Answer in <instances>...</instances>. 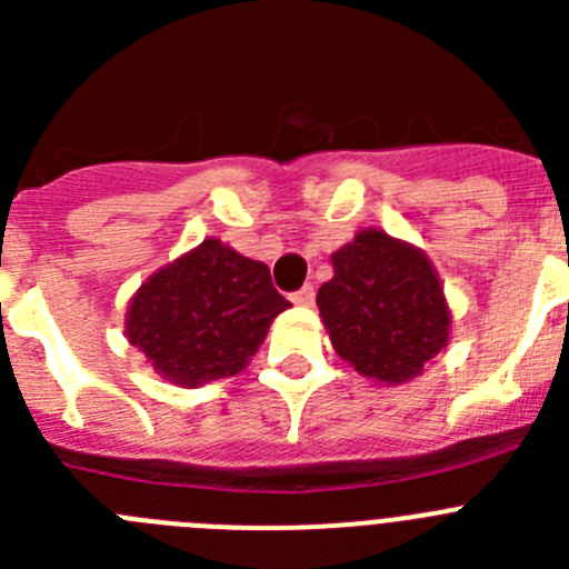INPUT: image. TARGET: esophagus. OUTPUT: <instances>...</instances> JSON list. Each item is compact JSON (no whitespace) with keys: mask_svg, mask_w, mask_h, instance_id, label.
Wrapping results in <instances>:
<instances>
[{"mask_svg":"<svg viewBox=\"0 0 569 569\" xmlns=\"http://www.w3.org/2000/svg\"><path fill=\"white\" fill-rule=\"evenodd\" d=\"M313 288H310V284H305V288L301 290H296L293 296H290V301H293V305H299V308H310V305H313Z\"/></svg>","mask_w":569,"mask_h":569,"instance_id":"1","label":"esophagus"}]
</instances>
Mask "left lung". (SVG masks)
I'll return each mask as SVG.
<instances>
[{"label":"left lung","mask_w":569,"mask_h":569,"mask_svg":"<svg viewBox=\"0 0 569 569\" xmlns=\"http://www.w3.org/2000/svg\"><path fill=\"white\" fill-rule=\"evenodd\" d=\"M316 296L336 353L376 385H407L450 341L453 313L433 261L416 244L365 228L330 256Z\"/></svg>","instance_id":"1"}]
</instances>
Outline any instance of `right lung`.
I'll list each match as a JSON object with an SVG mask.
<instances>
[{"instance_id":"1","label":"right lung","mask_w":569,"mask_h":569,"mask_svg":"<svg viewBox=\"0 0 569 569\" xmlns=\"http://www.w3.org/2000/svg\"><path fill=\"white\" fill-rule=\"evenodd\" d=\"M288 308L264 261L210 236L139 284L124 336L164 381L202 387L241 373Z\"/></svg>"}]
</instances>
